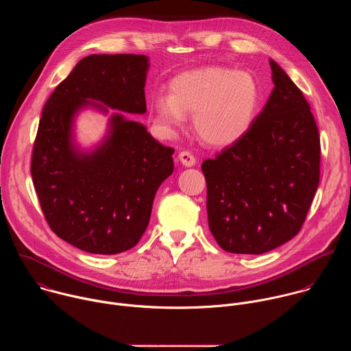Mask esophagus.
<instances>
[{"instance_id":"obj_1","label":"esophagus","mask_w":351,"mask_h":351,"mask_svg":"<svg viewBox=\"0 0 351 351\" xmlns=\"http://www.w3.org/2000/svg\"><path fill=\"white\" fill-rule=\"evenodd\" d=\"M179 160L184 167H193L195 164V157L190 152H180Z\"/></svg>"}]
</instances>
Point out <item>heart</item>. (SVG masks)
I'll return each mask as SVG.
<instances>
[{
    "mask_svg": "<svg viewBox=\"0 0 351 351\" xmlns=\"http://www.w3.org/2000/svg\"><path fill=\"white\" fill-rule=\"evenodd\" d=\"M261 99L257 79L247 71L207 66L183 72L169 83V95L149 103L156 129L172 136L193 114V126L206 144L226 147L252 128Z\"/></svg>",
    "mask_w": 351,
    "mask_h": 351,
    "instance_id": "obj_1",
    "label": "heart"
}]
</instances>
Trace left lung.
Masks as SVG:
<instances>
[{
  "mask_svg": "<svg viewBox=\"0 0 351 351\" xmlns=\"http://www.w3.org/2000/svg\"><path fill=\"white\" fill-rule=\"evenodd\" d=\"M274 90L250 130L203 162L208 226L219 247L263 254L291 240L311 207L321 165L310 104L269 61Z\"/></svg>",
  "mask_w": 351,
  "mask_h": 351,
  "instance_id": "8db88e82",
  "label": "left lung"
}]
</instances>
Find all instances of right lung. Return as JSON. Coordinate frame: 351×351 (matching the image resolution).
Segmentation results:
<instances>
[{"instance_id": "right-lung-1", "label": "right lung", "mask_w": 351, "mask_h": 351, "mask_svg": "<svg viewBox=\"0 0 351 351\" xmlns=\"http://www.w3.org/2000/svg\"><path fill=\"white\" fill-rule=\"evenodd\" d=\"M147 69L145 56H88L43 108L30 167L41 211L58 237L91 254H118L138 243L156 193L173 172L175 149L121 112L111 117L104 143L80 153L73 117L86 106L144 114Z\"/></svg>"}]
</instances>
